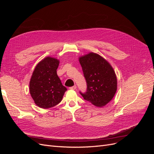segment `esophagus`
Wrapping results in <instances>:
<instances>
[{
	"label": "esophagus",
	"instance_id": "34e87169",
	"mask_svg": "<svg viewBox=\"0 0 154 154\" xmlns=\"http://www.w3.org/2000/svg\"><path fill=\"white\" fill-rule=\"evenodd\" d=\"M69 89H71V90H75V89H76V85H74L72 87H69Z\"/></svg>",
	"mask_w": 154,
	"mask_h": 154
}]
</instances>
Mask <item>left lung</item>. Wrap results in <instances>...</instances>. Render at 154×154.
Wrapping results in <instances>:
<instances>
[{"label":"left lung","mask_w":154,"mask_h":154,"mask_svg":"<svg viewBox=\"0 0 154 154\" xmlns=\"http://www.w3.org/2000/svg\"><path fill=\"white\" fill-rule=\"evenodd\" d=\"M87 82V91L80 92L84 100L96 106H103L117 91V78L111 65L100 55L90 53L80 57Z\"/></svg>","instance_id":"obj_1"}]
</instances>
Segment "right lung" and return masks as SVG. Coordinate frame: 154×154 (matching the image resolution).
Masks as SVG:
<instances>
[{
    "label": "right lung",
    "mask_w": 154,
    "mask_h": 154,
    "mask_svg": "<svg viewBox=\"0 0 154 154\" xmlns=\"http://www.w3.org/2000/svg\"><path fill=\"white\" fill-rule=\"evenodd\" d=\"M59 60L48 57L35 68L29 82V91L35 104L42 109H49L62 101L67 91L57 75Z\"/></svg>",
    "instance_id": "1"
}]
</instances>
